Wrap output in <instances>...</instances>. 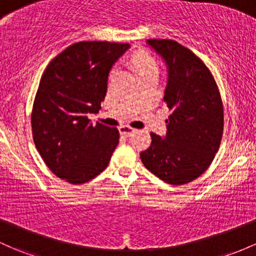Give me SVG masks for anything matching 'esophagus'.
<instances>
[{
  "label": "esophagus",
  "instance_id": "obj_1",
  "mask_svg": "<svg viewBox=\"0 0 256 256\" xmlns=\"http://www.w3.org/2000/svg\"><path fill=\"white\" fill-rule=\"evenodd\" d=\"M119 131H120V134L121 135H124V136H131L132 135L134 132H135V128H130V126H128V125H122V126H120L119 128Z\"/></svg>",
  "mask_w": 256,
  "mask_h": 256
}]
</instances>
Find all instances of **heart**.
Wrapping results in <instances>:
<instances>
[{
  "label": "heart",
  "instance_id": "obj_1",
  "mask_svg": "<svg viewBox=\"0 0 256 256\" xmlns=\"http://www.w3.org/2000/svg\"><path fill=\"white\" fill-rule=\"evenodd\" d=\"M134 64L138 70L140 74H152V72H157L158 74V66L156 61L146 52H138L134 56Z\"/></svg>",
  "mask_w": 256,
  "mask_h": 256
}]
</instances>
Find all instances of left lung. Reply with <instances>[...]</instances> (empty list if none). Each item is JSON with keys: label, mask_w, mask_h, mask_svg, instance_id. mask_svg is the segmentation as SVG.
I'll return each instance as SVG.
<instances>
[{"label": "left lung", "mask_w": 256, "mask_h": 256, "mask_svg": "<svg viewBox=\"0 0 256 256\" xmlns=\"http://www.w3.org/2000/svg\"><path fill=\"white\" fill-rule=\"evenodd\" d=\"M146 44L166 66L163 102L172 114L166 136L150 134V146L140 153L147 169L163 182L182 185L210 166L223 134V106L206 64L179 42L150 39Z\"/></svg>", "instance_id": "left-lung-1"}]
</instances>
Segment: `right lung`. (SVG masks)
<instances>
[{"label":"right lung","instance_id":"add662e5","mask_svg":"<svg viewBox=\"0 0 256 256\" xmlns=\"http://www.w3.org/2000/svg\"><path fill=\"white\" fill-rule=\"evenodd\" d=\"M128 44L80 42L48 64L34 100L36 150L55 176L83 184L100 174L119 144V131L90 116L100 109L108 77Z\"/></svg>","mask_w":256,"mask_h":256}]
</instances>
